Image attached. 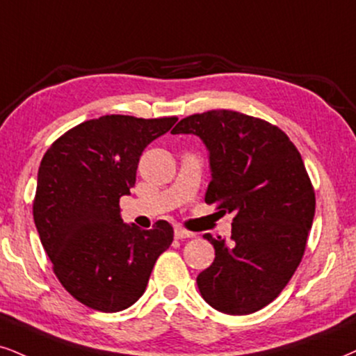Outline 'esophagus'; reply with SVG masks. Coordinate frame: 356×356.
<instances>
[{
    "label": "esophagus",
    "instance_id": "obj_1",
    "mask_svg": "<svg viewBox=\"0 0 356 356\" xmlns=\"http://www.w3.org/2000/svg\"><path fill=\"white\" fill-rule=\"evenodd\" d=\"M195 232H191V231H188V229H185V227H181V226H178V227H175V238L177 239H188V238H195Z\"/></svg>",
    "mask_w": 356,
    "mask_h": 356
}]
</instances>
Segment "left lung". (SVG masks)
Segmentation results:
<instances>
[{"label":"left lung","mask_w":356,"mask_h":356,"mask_svg":"<svg viewBox=\"0 0 356 356\" xmlns=\"http://www.w3.org/2000/svg\"><path fill=\"white\" fill-rule=\"evenodd\" d=\"M171 134H193L209 150L204 201L234 213L231 239L204 238L214 262L196 279L203 299L222 314L269 305L304 257L315 191L297 147L279 127L245 113L208 111L181 118Z\"/></svg>","instance_id":"8db88e82"}]
</instances>
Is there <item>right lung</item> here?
Here are the masks:
<instances>
[{"instance_id": "1", "label": "right lung", "mask_w": 356, "mask_h": 356, "mask_svg": "<svg viewBox=\"0 0 356 356\" xmlns=\"http://www.w3.org/2000/svg\"><path fill=\"white\" fill-rule=\"evenodd\" d=\"M178 117L104 115L60 135L44 153L33 216L52 270L74 299L120 312L147 289L152 269L173 243L170 222L125 225L120 198L135 185L140 155Z\"/></svg>"}]
</instances>
